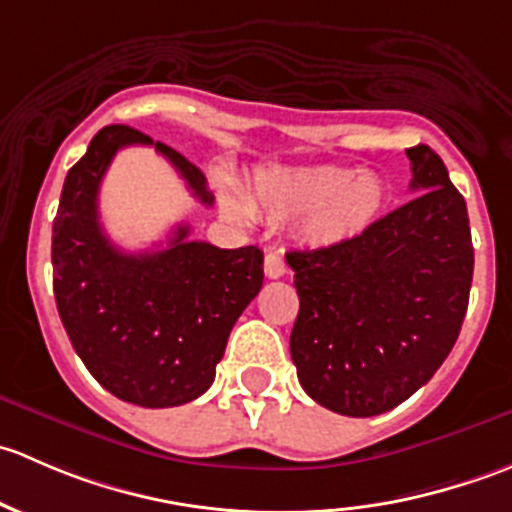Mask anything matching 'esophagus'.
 Masks as SVG:
<instances>
[{"mask_svg":"<svg viewBox=\"0 0 512 512\" xmlns=\"http://www.w3.org/2000/svg\"><path fill=\"white\" fill-rule=\"evenodd\" d=\"M287 272V265H285V257H282V252L277 250H267L265 255V275L270 277V280H277V277H282Z\"/></svg>","mask_w":512,"mask_h":512,"instance_id":"esophagus-1","label":"esophagus"}]
</instances>
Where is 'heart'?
I'll use <instances>...</instances> for the list:
<instances>
[{"instance_id":"1","label":"heart","mask_w":512,"mask_h":512,"mask_svg":"<svg viewBox=\"0 0 512 512\" xmlns=\"http://www.w3.org/2000/svg\"><path fill=\"white\" fill-rule=\"evenodd\" d=\"M252 203L275 218L304 215V240L334 247L379 220L389 203V185L374 170L344 165H265L252 178ZM227 205L240 218H252V205L240 195H227Z\"/></svg>"}]
</instances>
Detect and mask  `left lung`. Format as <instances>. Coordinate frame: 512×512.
<instances>
[{
	"mask_svg": "<svg viewBox=\"0 0 512 512\" xmlns=\"http://www.w3.org/2000/svg\"><path fill=\"white\" fill-rule=\"evenodd\" d=\"M414 200L354 240L287 252L299 294L289 352L324 409L366 418L416 394L461 332L473 280L466 200L428 146L406 148Z\"/></svg>",
	"mask_w": 512,
	"mask_h": 512,
	"instance_id": "1",
	"label": "left lung"
}]
</instances>
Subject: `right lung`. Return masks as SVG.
I'll return each instance as SVG.
<instances>
[{
  "instance_id": "right-lung-1",
  "label": "right lung",
  "mask_w": 512,
  "mask_h": 512,
  "mask_svg": "<svg viewBox=\"0 0 512 512\" xmlns=\"http://www.w3.org/2000/svg\"><path fill=\"white\" fill-rule=\"evenodd\" d=\"M126 146H156L190 193L213 205L205 175L131 126H106L69 170L51 230L54 297L91 376L128 404L168 409L210 389L237 317L262 287V250L188 242L178 225L165 250L123 252L98 220V190Z\"/></svg>"
}]
</instances>
